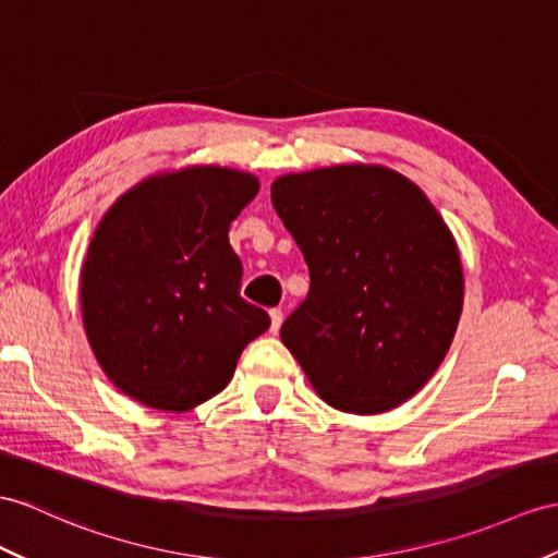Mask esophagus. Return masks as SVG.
<instances>
[{
    "label": "esophagus",
    "mask_w": 558,
    "mask_h": 558,
    "mask_svg": "<svg viewBox=\"0 0 558 558\" xmlns=\"http://www.w3.org/2000/svg\"><path fill=\"white\" fill-rule=\"evenodd\" d=\"M281 319H283V315H281V310L279 307H275V310H269V331L271 333H277L279 329H281Z\"/></svg>",
    "instance_id": "obj_1"
}]
</instances>
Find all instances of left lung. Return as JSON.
Instances as JSON below:
<instances>
[{
    "mask_svg": "<svg viewBox=\"0 0 558 558\" xmlns=\"http://www.w3.org/2000/svg\"><path fill=\"white\" fill-rule=\"evenodd\" d=\"M271 203L310 269V293L281 343L317 396L381 414L428 384L464 305L457 241L404 174L331 166L281 174Z\"/></svg>",
    "mask_w": 558,
    "mask_h": 558,
    "instance_id": "obj_1",
    "label": "left lung"
}]
</instances>
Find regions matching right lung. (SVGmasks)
<instances>
[{"label": "right lung", "mask_w": 558, "mask_h": 558, "mask_svg": "<svg viewBox=\"0 0 558 558\" xmlns=\"http://www.w3.org/2000/svg\"><path fill=\"white\" fill-rule=\"evenodd\" d=\"M260 192L251 172L189 166L146 177L106 210L80 271L89 348L120 392L189 412L232 381L267 312L243 301L229 225Z\"/></svg>", "instance_id": "obj_1"}]
</instances>
